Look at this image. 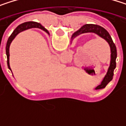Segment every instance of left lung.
I'll list each match as a JSON object with an SVG mask.
<instances>
[{
	"label": "left lung",
	"mask_w": 126,
	"mask_h": 126,
	"mask_svg": "<svg viewBox=\"0 0 126 126\" xmlns=\"http://www.w3.org/2000/svg\"><path fill=\"white\" fill-rule=\"evenodd\" d=\"M93 33L96 35H98L99 37L104 39L109 44L110 47V66L108 68L107 72L104 77L103 80L101 81V84L95 87V90H100L104 88L107 85L112 79L114 75V70L116 68V58H117V49L116 46L113 42L111 36L108 33V31L104 29L103 27L98 25H94V24H86L84 25L82 27H81L77 31L73 33L71 36V41L74 40L77 36L84 34V33Z\"/></svg>",
	"instance_id": "1"
}]
</instances>
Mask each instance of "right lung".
<instances>
[{
    "instance_id": "obj_1",
    "label": "right lung",
    "mask_w": 126,
    "mask_h": 126,
    "mask_svg": "<svg viewBox=\"0 0 126 126\" xmlns=\"http://www.w3.org/2000/svg\"><path fill=\"white\" fill-rule=\"evenodd\" d=\"M30 28H39V29H41L42 31H45L47 34L49 35L48 31L44 28L41 24H39L38 22H24L19 25H18L16 29L13 31V33H12V35L9 36V38L7 41V43H6V56H7V65H8V68L11 70V68H10V64H9V47H10V44L12 42V41L14 39V38L21 32L24 31H26L28 29H30ZM12 71V70H11Z\"/></svg>"
}]
</instances>
